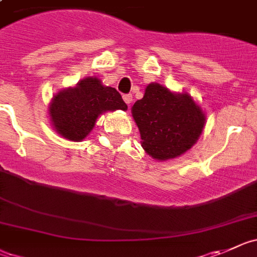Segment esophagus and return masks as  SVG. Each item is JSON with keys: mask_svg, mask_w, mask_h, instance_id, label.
<instances>
[{"mask_svg": "<svg viewBox=\"0 0 257 257\" xmlns=\"http://www.w3.org/2000/svg\"><path fill=\"white\" fill-rule=\"evenodd\" d=\"M123 100H124V102H125V104L129 106V105L132 104V101H133V96H132L131 93H128V95H124Z\"/></svg>", "mask_w": 257, "mask_h": 257, "instance_id": "esophagus-1", "label": "esophagus"}]
</instances>
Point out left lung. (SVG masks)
I'll return each instance as SVG.
<instances>
[{
	"instance_id": "8db88e82",
	"label": "left lung",
	"mask_w": 257,
	"mask_h": 257,
	"mask_svg": "<svg viewBox=\"0 0 257 257\" xmlns=\"http://www.w3.org/2000/svg\"><path fill=\"white\" fill-rule=\"evenodd\" d=\"M141 145L156 161H167L188 152L203 133L205 112L188 92H174L152 82L132 106Z\"/></svg>"
}]
</instances>
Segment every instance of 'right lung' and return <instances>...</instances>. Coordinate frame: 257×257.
<instances>
[{
  "mask_svg": "<svg viewBox=\"0 0 257 257\" xmlns=\"http://www.w3.org/2000/svg\"><path fill=\"white\" fill-rule=\"evenodd\" d=\"M126 109L120 93L114 87L102 85L97 77H87L53 96L48 114L59 136L72 142H81L91 133L100 115Z\"/></svg>",
  "mask_w": 257,
  "mask_h": 257,
  "instance_id": "add662e5",
  "label": "right lung"
}]
</instances>
